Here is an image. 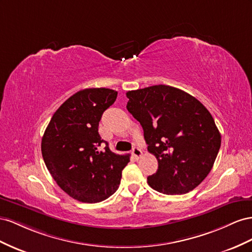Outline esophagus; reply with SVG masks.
Returning <instances> with one entry per match:
<instances>
[{
    "instance_id": "esophagus-1",
    "label": "esophagus",
    "mask_w": 252,
    "mask_h": 252,
    "mask_svg": "<svg viewBox=\"0 0 252 252\" xmlns=\"http://www.w3.org/2000/svg\"><path fill=\"white\" fill-rule=\"evenodd\" d=\"M132 153H133V155L135 156L136 159H139V158H140L141 155H142V151H141L138 147H134L133 150H132Z\"/></svg>"
}]
</instances>
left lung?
I'll return each mask as SVG.
<instances>
[{
	"label": "left lung",
	"instance_id": "left-lung-1",
	"mask_svg": "<svg viewBox=\"0 0 252 252\" xmlns=\"http://www.w3.org/2000/svg\"><path fill=\"white\" fill-rule=\"evenodd\" d=\"M126 109L140 122L148 151L158 161L148 177L151 188L168 195L185 194L211 171L220 134L210 112L188 93L170 85L128 91Z\"/></svg>",
	"mask_w": 252,
	"mask_h": 252
}]
</instances>
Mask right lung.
Here are the masks:
<instances>
[{
    "mask_svg": "<svg viewBox=\"0 0 252 252\" xmlns=\"http://www.w3.org/2000/svg\"><path fill=\"white\" fill-rule=\"evenodd\" d=\"M117 92L85 89L69 97L50 119L42 137L46 168L60 188L79 202L99 203L118 189L130 154L112 152L98 133L103 112ZM106 143L103 150L98 147Z\"/></svg>",
    "mask_w": 252,
    "mask_h": 252,
    "instance_id": "obj_1",
    "label": "right lung"
}]
</instances>
